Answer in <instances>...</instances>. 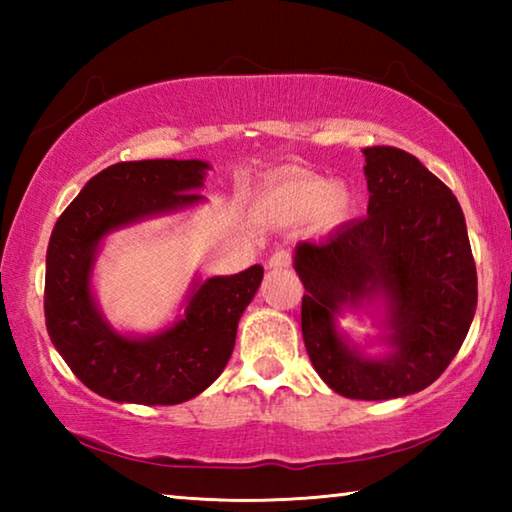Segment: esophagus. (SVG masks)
Listing matches in <instances>:
<instances>
[{"label": "esophagus", "mask_w": 512, "mask_h": 512, "mask_svg": "<svg viewBox=\"0 0 512 512\" xmlns=\"http://www.w3.org/2000/svg\"><path fill=\"white\" fill-rule=\"evenodd\" d=\"M291 255L287 250H275V253L268 257V268H289Z\"/></svg>", "instance_id": "obj_1"}]
</instances>
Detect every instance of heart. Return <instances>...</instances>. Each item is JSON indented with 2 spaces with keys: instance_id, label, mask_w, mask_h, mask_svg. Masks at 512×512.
Returning <instances> with one entry per match:
<instances>
[{
  "instance_id": "obj_1",
  "label": "heart",
  "mask_w": 512,
  "mask_h": 512,
  "mask_svg": "<svg viewBox=\"0 0 512 512\" xmlns=\"http://www.w3.org/2000/svg\"><path fill=\"white\" fill-rule=\"evenodd\" d=\"M354 205L357 198L345 183H327L316 173H293L266 189L257 210L271 223H307L311 232L327 235L352 219Z\"/></svg>"
}]
</instances>
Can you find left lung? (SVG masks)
I'll return each instance as SVG.
<instances>
[{
	"label": "left lung",
	"instance_id": "obj_1",
	"mask_svg": "<svg viewBox=\"0 0 512 512\" xmlns=\"http://www.w3.org/2000/svg\"><path fill=\"white\" fill-rule=\"evenodd\" d=\"M363 155L368 216L293 253L305 284L302 339L334 393L395 400L433 384L461 350L476 311V266L447 185L402 149L370 146ZM361 308L382 329L377 355L338 325Z\"/></svg>",
	"mask_w": 512,
	"mask_h": 512
}]
</instances>
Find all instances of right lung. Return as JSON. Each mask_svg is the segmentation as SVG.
Returning a JSON list of instances; mask_svg holds the SVG:
<instances>
[{"label":"right lung","mask_w":512,"mask_h":512,"mask_svg":"<svg viewBox=\"0 0 512 512\" xmlns=\"http://www.w3.org/2000/svg\"><path fill=\"white\" fill-rule=\"evenodd\" d=\"M210 162H119L97 173L51 230L45 275L49 339L85 386L121 404H180L212 386L235 350L237 325L262 284L255 264L235 275L194 277L180 314L153 334L108 323L92 275L119 230L201 205Z\"/></svg>","instance_id":"1"}]
</instances>
